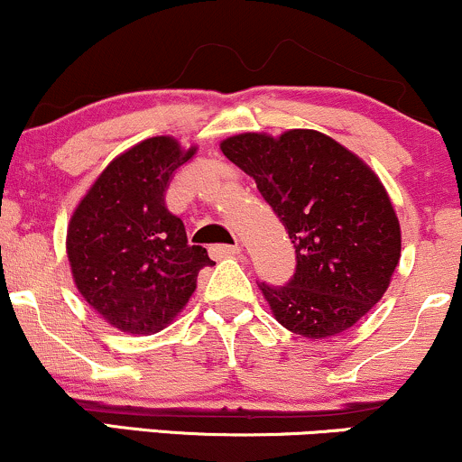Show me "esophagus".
I'll return each instance as SVG.
<instances>
[{
    "label": "esophagus",
    "mask_w": 462,
    "mask_h": 462,
    "mask_svg": "<svg viewBox=\"0 0 462 462\" xmlns=\"http://www.w3.org/2000/svg\"><path fill=\"white\" fill-rule=\"evenodd\" d=\"M210 254H213L215 258H232V256H238V254H243V247H238V245H215V247H210Z\"/></svg>",
    "instance_id": "obj_1"
}]
</instances>
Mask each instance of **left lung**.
Listing matches in <instances>:
<instances>
[{"instance_id": "obj_1", "label": "left lung", "mask_w": 462, "mask_h": 462, "mask_svg": "<svg viewBox=\"0 0 462 462\" xmlns=\"http://www.w3.org/2000/svg\"><path fill=\"white\" fill-rule=\"evenodd\" d=\"M219 147L254 178L295 245L291 282L261 284L275 321L312 341L349 330L383 300L402 256L384 184L363 158L317 130L243 132Z\"/></svg>"}]
</instances>
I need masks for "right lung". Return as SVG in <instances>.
I'll return each instance as SVG.
<instances>
[{"instance_id": "obj_1", "label": "right lung", "mask_w": 462, "mask_h": 462, "mask_svg": "<svg viewBox=\"0 0 462 462\" xmlns=\"http://www.w3.org/2000/svg\"><path fill=\"white\" fill-rule=\"evenodd\" d=\"M173 136H152L113 158L67 226V258L79 295L125 334H156L182 312L198 273L213 264L189 245L184 224L164 208L173 171L193 158Z\"/></svg>"}]
</instances>
